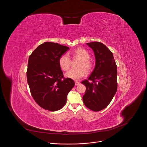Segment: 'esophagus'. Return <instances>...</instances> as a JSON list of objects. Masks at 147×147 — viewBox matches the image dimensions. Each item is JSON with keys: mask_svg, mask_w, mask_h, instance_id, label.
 <instances>
[{"mask_svg": "<svg viewBox=\"0 0 147 147\" xmlns=\"http://www.w3.org/2000/svg\"><path fill=\"white\" fill-rule=\"evenodd\" d=\"M80 82H79V81H75V85L76 86H78V85H80Z\"/></svg>", "mask_w": 147, "mask_h": 147, "instance_id": "esophagus-1", "label": "esophagus"}]
</instances>
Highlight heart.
<instances>
[{
    "label": "heart",
    "instance_id": "b5f03b06",
    "mask_svg": "<svg viewBox=\"0 0 147 147\" xmlns=\"http://www.w3.org/2000/svg\"><path fill=\"white\" fill-rule=\"evenodd\" d=\"M74 55L75 56L81 59L76 69H71L68 71L65 76L67 78L74 80H80L84 76L87 71H90L92 68V64L90 61V55L85 49L78 48L74 50ZM71 60L68 53L63 54L59 59V64L60 68L64 71H67L70 66Z\"/></svg>",
    "mask_w": 147,
    "mask_h": 147
}]
</instances>
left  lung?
<instances>
[{
  "instance_id": "left-lung-1",
  "label": "left lung",
  "mask_w": 147,
  "mask_h": 147,
  "mask_svg": "<svg viewBox=\"0 0 147 147\" xmlns=\"http://www.w3.org/2000/svg\"><path fill=\"white\" fill-rule=\"evenodd\" d=\"M94 51L95 68L88 78L81 82L86 87L82 96L84 103L90 109L98 112L108 107L117 88V66L112 52L99 42L87 43Z\"/></svg>"
}]
</instances>
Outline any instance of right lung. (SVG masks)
Listing matches in <instances>:
<instances>
[{
	"label": "right lung",
	"mask_w": 147,
	"mask_h": 147,
	"mask_svg": "<svg viewBox=\"0 0 147 147\" xmlns=\"http://www.w3.org/2000/svg\"><path fill=\"white\" fill-rule=\"evenodd\" d=\"M69 48L45 42L39 45L28 59L27 78L35 101L45 110L56 111L66 103L74 81L64 78L59 64V57Z\"/></svg>",
	"instance_id": "obj_1"
}]
</instances>
